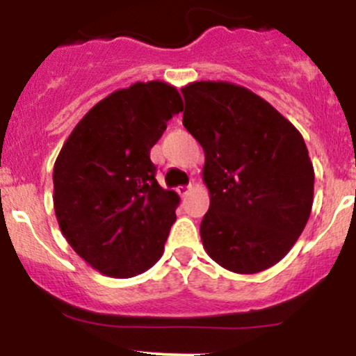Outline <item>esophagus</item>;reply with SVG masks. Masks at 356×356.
<instances>
[{
	"label": "esophagus",
	"mask_w": 356,
	"mask_h": 356,
	"mask_svg": "<svg viewBox=\"0 0 356 356\" xmlns=\"http://www.w3.org/2000/svg\"><path fill=\"white\" fill-rule=\"evenodd\" d=\"M191 189H192V186H179L177 187V192H179V195H187L191 192Z\"/></svg>",
	"instance_id": "34e87169"
}]
</instances>
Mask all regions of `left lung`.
I'll list each match as a JSON object with an SVG mask.
<instances>
[{
    "instance_id": "1",
    "label": "left lung",
    "mask_w": 356,
    "mask_h": 356,
    "mask_svg": "<svg viewBox=\"0 0 356 356\" xmlns=\"http://www.w3.org/2000/svg\"><path fill=\"white\" fill-rule=\"evenodd\" d=\"M182 124L206 154L209 211L202 246L219 266L254 275L295 246L313 206L314 170L298 129L277 110L229 81L182 88Z\"/></svg>"
}]
</instances>
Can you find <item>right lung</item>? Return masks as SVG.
<instances>
[{
  "label": "right lung",
  "mask_w": 356,
  "mask_h": 356,
  "mask_svg": "<svg viewBox=\"0 0 356 356\" xmlns=\"http://www.w3.org/2000/svg\"><path fill=\"white\" fill-rule=\"evenodd\" d=\"M182 110L172 85L137 81L90 108L61 147L53 169L56 220L102 275H142L164 252L181 199L159 186L150 149Z\"/></svg>",
  "instance_id": "right-lung-1"
}]
</instances>
